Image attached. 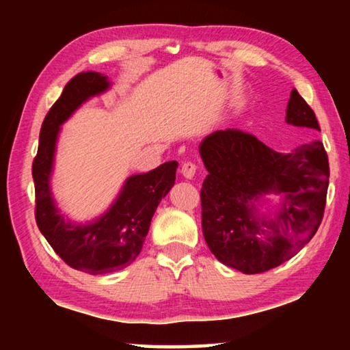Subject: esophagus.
Masks as SVG:
<instances>
[{"mask_svg":"<svg viewBox=\"0 0 350 350\" xmlns=\"http://www.w3.org/2000/svg\"><path fill=\"white\" fill-rule=\"evenodd\" d=\"M196 170H198V165L194 163V162H183L182 163V170H180V173H182V176L185 177V179H193L194 177V174H196Z\"/></svg>","mask_w":350,"mask_h":350,"instance_id":"esophagus-1","label":"esophagus"}]
</instances>
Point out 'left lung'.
Here are the masks:
<instances>
[{
  "label": "left lung",
  "instance_id": "left-lung-1",
  "mask_svg": "<svg viewBox=\"0 0 350 350\" xmlns=\"http://www.w3.org/2000/svg\"><path fill=\"white\" fill-rule=\"evenodd\" d=\"M288 125L319 131L315 112L293 90L286 111ZM208 176L200 189L202 232L222 264L245 275L262 273L293 258L323 221L329 161L323 142L310 140L292 152L271 150L254 135L225 129L199 146ZM280 193L273 215H259L265 193Z\"/></svg>",
  "mask_w": 350,
  "mask_h": 350
}]
</instances>
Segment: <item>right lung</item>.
<instances>
[{
    "label": "right lung",
    "instance_id": "add662e5",
    "mask_svg": "<svg viewBox=\"0 0 350 350\" xmlns=\"http://www.w3.org/2000/svg\"><path fill=\"white\" fill-rule=\"evenodd\" d=\"M108 77L94 70L77 74L47 112L33 159L35 219L41 234L69 267L90 275L120 270L139 256L151 219L174 185L176 161L156 170L128 177L109 210L88 224H74L60 215L51 191L55 146L60 126L88 98L108 91Z\"/></svg>",
    "mask_w": 350,
    "mask_h": 350
}]
</instances>
